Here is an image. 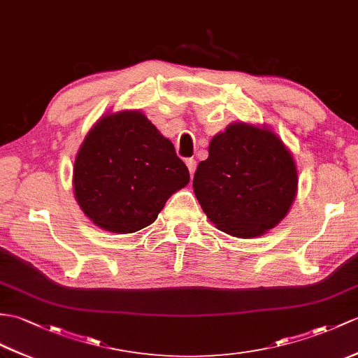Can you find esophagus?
Returning <instances> with one entry per match:
<instances>
[{
    "label": "esophagus",
    "mask_w": 358,
    "mask_h": 358,
    "mask_svg": "<svg viewBox=\"0 0 358 358\" xmlns=\"http://www.w3.org/2000/svg\"><path fill=\"white\" fill-rule=\"evenodd\" d=\"M186 166H187V169L190 172V176H192V173L196 169V162L194 159H186Z\"/></svg>",
    "instance_id": "34e87169"
}]
</instances>
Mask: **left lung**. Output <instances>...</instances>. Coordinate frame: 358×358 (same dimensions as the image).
<instances>
[{"label": "left lung", "instance_id": "left-lung-1", "mask_svg": "<svg viewBox=\"0 0 358 358\" xmlns=\"http://www.w3.org/2000/svg\"><path fill=\"white\" fill-rule=\"evenodd\" d=\"M293 154L265 124L235 122L209 143L194 192L215 227L235 238H257L287 217L297 195Z\"/></svg>", "mask_w": 358, "mask_h": 358}]
</instances>
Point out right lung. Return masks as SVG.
<instances>
[{"mask_svg":"<svg viewBox=\"0 0 358 358\" xmlns=\"http://www.w3.org/2000/svg\"><path fill=\"white\" fill-rule=\"evenodd\" d=\"M189 171L138 110L105 114L88 131L73 166V192L97 227L134 234L152 224Z\"/></svg>","mask_w":358,"mask_h":358,"instance_id":"1","label":"right lung"}]
</instances>
